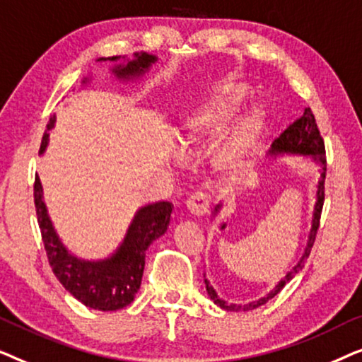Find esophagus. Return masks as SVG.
<instances>
[{
  "label": "esophagus",
  "mask_w": 362,
  "mask_h": 362,
  "mask_svg": "<svg viewBox=\"0 0 362 362\" xmlns=\"http://www.w3.org/2000/svg\"><path fill=\"white\" fill-rule=\"evenodd\" d=\"M186 207L189 209L191 214L194 216H204L209 211V196L202 191H196L187 197Z\"/></svg>",
  "instance_id": "obj_1"
}]
</instances>
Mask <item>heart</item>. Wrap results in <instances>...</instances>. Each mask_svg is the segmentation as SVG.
Returning a JSON list of instances; mask_svg holds the SVG:
<instances>
[{
    "label": "heart",
    "instance_id": "obj_1",
    "mask_svg": "<svg viewBox=\"0 0 362 362\" xmlns=\"http://www.w3.org/2000/svg\"><path fill=\"white\" fill-rule=\"evenodd\" d=\"M249 90L240 82H224L212 88L211 95L199 108L186 117L185 128L187 138H212L230 125L244 105ZM265 125V115L255 108L242 117L224 140L216 146L212 161L217 171L230 175L242 170L249 161L259 136Z\"/></svg>",
    "mask_w": 362,
    "mask_h": 362
}]
</instances>
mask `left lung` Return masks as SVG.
Instances as JSON below:
<instances>
[{
	"mask_svg": "<svg viewBox=\"0 0 362 362\" xmlns=\"http://www.w3.org/2000/svg\"><path fill=\"white\" fill-rule=\"evenodd\" d=\"M272 153H274V155H279V153H300V155H311L316 161L320 163L321 166H323V170H321V180L318 181V191H316V199H318V201H316V206H315L313 224H311L308 245H306L305 254L301 255L298 264L293 267V270L286 274L284 280H280V284L275 286L274 291H270L269 295L264 296V298H260L259 301H254V303H249V305H244V306L227 305L226 301L217 298V293L214 291V288H212V286L209 285V281L204 279L206 290H207V293H209L211 300H214V303L217 306H221V308H224L227 311H239V310L249 311V310L259 308V306L265 305L270 298H274L276 293H280V290L284 288V286L288 284L291 279H293L295 274H298V270H301V267H303V265H301V262H303L305 259H308L311 247H313V244H315L316 232H318V227H320L321 211H323V202H325L326 150H325L323 136H321V133L318 130V125H316L315 115H313V112H311L310 107L305 108L303 115H301L298 120H295L293 123H291V125L286 128V130L281 133L279 138H276V140L274 141V145H272ZM219 207L221 206H216V211L219 209Z\"/></svg>",
	"mask_w": 362,
	"mask_h": 362,
	"instance_id": "1",
	"label": "left lung"
}]
</instances>
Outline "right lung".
<instances>
[{"mask_svg":"<svg viewBox=\"0 0 362 362\" xmlns=\"http://www.w3.org/2000/svg\"><path fill=\"white\" fill-rule=\"evenodd\" d=\"M110 59V57H108ZM118 59L117 56L110 61ZM98 61H105L100 57ZM156 61L151 54H135V59L125 66H117L113 72L117 77L128 78L140 76ZM54 118L47 123L51 130ZM47 132L42 135L41 150L47 145ZM34 206L37 224L41 229L44 249L49 265L69 293L88 308L100 311H115L128 306L135 298L141 285L145 270V255L153 240L163 235L170 226L173 207L170 202H156L141 207L133 219L125 240L110 259L102 262H86L69 254L61 244L56 230L52 229L46 204L42 201V187L39 177L34 180Z\"/></svg>","mask_w":362,"mask_h":362,"instance_id":"right-lung-1","label":"right lung"}]
</instances>
